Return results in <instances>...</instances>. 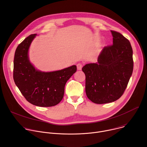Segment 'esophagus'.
Listing matches in <instances>:
<instances>
[{
    "instance_id": "obj_1",
    "label": "esophagus",
    "mask_w": 147,
    "mask_h": 147,
    "mask_svg": "<svg viewBox=\"0 0 147 147\" xmlns=\"http://www.w3.org/2000/svg\"><path fill=\"white\" fill-rule=\"evenodd\" d=\"M77 70H81L82 69V65L81 63H78L77 65Z\"/></svg>"
}]
</instances>
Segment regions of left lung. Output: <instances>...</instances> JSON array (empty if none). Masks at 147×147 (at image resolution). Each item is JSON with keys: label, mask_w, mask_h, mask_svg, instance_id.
Segmentation results:
<instances>
[{"label": "left lung", "mask_w": 147, "mask_h": 147, "mask_svg": "<svg viewBox=\"0 0 147 147\" xmlns=\"http://www.w3.org/2000/svg\"><path fill=\"white\" fill-rule=\"evenodd\" d=\"M113 45L105 47L96 63L82 68L86 74V92L97 104L114 102L123 95L133 70V49L129 40L120 33L111 31Z\"/></svg>", "instance_id": "obj_1"}]
</instances>
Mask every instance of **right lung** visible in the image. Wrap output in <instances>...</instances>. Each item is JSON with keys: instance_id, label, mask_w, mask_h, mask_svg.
<instances>
[{"instance_id": "right-lung-1", "label": "right lung", "mask_w": 147, "mask_h": 147, "mask_svg": "<svg viewBox=\"0 0 147 147\" xmlns=\"http://www.w3.org/2000/svg\"><path fill=\"white\" fill-rule=\"evenodd\" d=\"M37 34L27 37L17 48L14 59L13 78L28 102L40 107H53L63 98L65 87L77 71V66L53 71L38 70L29 58V49Z\"/></svg>"}]
</instances>
